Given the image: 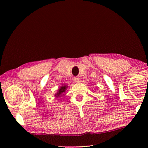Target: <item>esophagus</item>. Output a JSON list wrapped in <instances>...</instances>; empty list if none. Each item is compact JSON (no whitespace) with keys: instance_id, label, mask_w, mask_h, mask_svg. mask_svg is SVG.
Wrapping results in <instances>:
<instances>
[{"instance_id":"esophagus-1","label":"esophagus","mask_w":148,"mask_h":148,"mask_svg":"<svg viewBox=\"0 0 148 148\" xmlns=\"http://www.w3.org/2000/svg\"><path fill=\"white\" fill-rule=\"evenodd\" d=\"M74 81H75V82L76 83H77V82H79V77H74Z\"/></svg>"}]
</instances>
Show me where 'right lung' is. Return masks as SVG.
<instances>
[{"instance_id":"right-lung-1","label":"right lung","mask_w":148,"mask_h":148,"mask_svg":"<svg viewBox=\"0 0 148 148\" xmlns=\"http://www.w3.org/2000/svg\"><path fill=\"white\" fill-rule=\"evenodd\" d=\"M68 88V86L66 85V84H64L61 86L59 87V88L57 90V92L55 94V98H59L60 97H62L64 95V93L67 91V89Z\"/></svg>"}]
</instances>
